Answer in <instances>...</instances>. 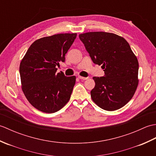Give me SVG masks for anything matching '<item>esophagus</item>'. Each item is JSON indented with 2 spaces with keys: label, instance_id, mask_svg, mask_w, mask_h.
Wrapping results in <instances>:
<instances>
[{
  "label": "esophagus",
  "instance_id": "obj_1",
  "mask_svg": "<svg viewBox=\"0 0 156 156\" xmlns=\"http://www.w3.org/2000/svg\"><path fill=\"white\" fill-rule=\"evenodd\" d=\"M78 78L80 79V80H87L88 77H83V76H78Z\"/></svg>",
  "mask_w": 156,
  "mask_h": 156
}]
</instances>
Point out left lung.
I'll return each instance as SVG.
<instances>
[{
  "mask_svg": "<svg viewBox=\"0 0 156 156\" xmlns=\"http://www.w3.org/2000/svg\"><path fill=\"white\" fill-rule=\"evenodd\" d=\"M79 37L92 62L105 72V76L93 77L92 101L106 111L121 108L133 97L139 83V63L130 45L112 33L88 32Z\"/></svg>",
  "mask_w": 156,
  "mask_h": 156,
  "instance_id": "obj_1",
  "label": "left lung"
}]
</instances>
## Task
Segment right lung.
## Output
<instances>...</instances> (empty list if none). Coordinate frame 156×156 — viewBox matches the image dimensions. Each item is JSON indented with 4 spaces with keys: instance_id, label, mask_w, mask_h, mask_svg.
<instances>
[{
    "instance_id": "add662e5",
    "label": "right lung",
    "mask_w": 156,
    "mask_h": 156,
    "mask_svg": "<svg viewBox=\"0 0 156 156\" xmlns=\"http://www.w3.org/2000/svg\"><path fill=\"white\" fill-rule=\"evenodd\" d=\"M76 34H60L35 41L20 64L21 88L30 104L37 110L53 113L69 101L76 76L56 74V66L65 62V55Z\"/></svg>"
}]
</instances>
